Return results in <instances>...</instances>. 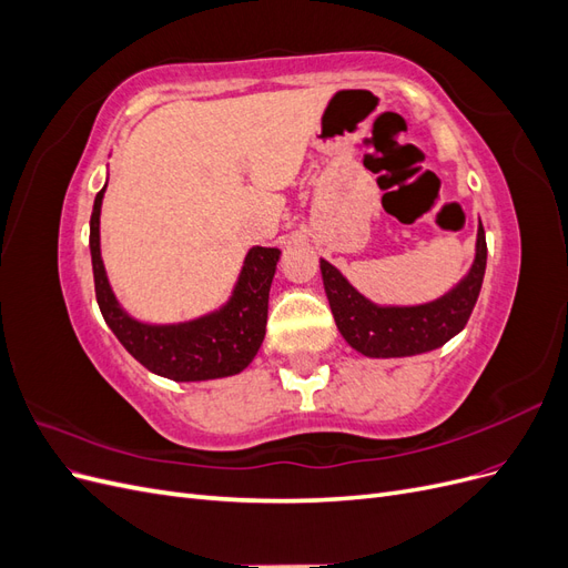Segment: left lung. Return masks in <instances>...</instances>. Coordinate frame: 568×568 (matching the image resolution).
Returning a JSON list of instances; mask_svg holds the SVG:
<instances>
[{"instance_id": "1", "label": "left lung", "mask_w": 568, "mask_h": 568, "mask_svg": "<svg viewBox=\"0 0 568 568\" xmlns=\"http://www.w3.org/2000/svg\"><path fill=\"white\" fill-rule=\"evenodd\" d=\"M486 232L478 225L474 265L448 294L422 305H376L326 261H320L332 315L348 346L367 357H407L440 348L467 324L486 274Z\"/></svg>"}]
</instances>
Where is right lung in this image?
<instances>
[{"mask_svg": "<svg viewBox=\"0 0 568 568\" xmlns=\"http://www.w3.org/2000/svg\"><path fill=\"white\" fill-rule=\"evenodd\" d=\"M106 184L94 199L90 251L99 311L125 351L149 372L173 382L222 379L246 369L265 338L267 298L282 251L253 246L230 301L215 313L180 324H146L115 301L99 248V215Z\"/></svg>", "mask_w": 568, "mask_h": 568, "instance_id": "obj_1", "label": "right lung"}]
</instances>
